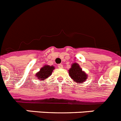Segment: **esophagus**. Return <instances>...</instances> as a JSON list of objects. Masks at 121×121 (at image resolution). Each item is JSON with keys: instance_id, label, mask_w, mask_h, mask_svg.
Masks as SVG:
<instances>
[{"instance_id": "34e87169", "label": "esophagus", "mask_w": 121, "mask_h": 121, "mask_svg": "<svg viewBox=\"0 0 121 121\" xmlns=\"http://www.w3.org/2000/svg\"><path fill=\"white\" fill-rule=\"evenodd\" d=\"M57 66H58L59 68H63V65H62V64H59V65H57Z\"/></svg>"}]
</instances>
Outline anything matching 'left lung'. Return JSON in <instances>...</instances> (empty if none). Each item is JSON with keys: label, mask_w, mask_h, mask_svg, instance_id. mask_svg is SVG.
Segmentation results:
<instances>
[{"label": "left lung", "mask_w": 121, "mask_h": 121, "mask_svg": "<svg viewBox=\"0 0 121 121\" xmlns=\"http://www.w3.org/2000/svg\"><path fill=\"white\" fill-rule=\"evenodd\" d=\"M68 72L69 76L71 79L77 83H83L87 78V75L86 73L82 70L77 63H73L68 70Z\"/></svg>", "instance_id": "obj_1"}]
</instances>
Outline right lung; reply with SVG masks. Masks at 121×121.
<instances>
[{
    "instance_id": "right-lung-1",
    "label": "right lung",
    "mask_w": 121,
    "mask_h": 121,
    "mask_svg": "<svg viewBox=\"0 0 121 121\" xmlns=\"http://www.w3.org/2000/svg\"><path fill=\"white\" fill-rule=\"evenodd\" d=\"M55 66L53 65L52 66H50L48 65H44L41 68L40 70L36 73L35 76L36 78H38V79L40 80L46 79L52 75V72L55 69Z\"/></svg>"
}]
</instances>
